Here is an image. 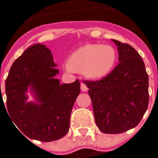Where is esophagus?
<instances>
[{"instance_id": "1", "label": "esophagus", "mask_w": 158, "mask_h": 158, "mask_svg": "<svg viewBox=\"0 0 158 158\" xmlns=\"http://www.w3.org/2000/svg\"><path fill=\"white\" fill-rule=\"evenodd\" d=\"M81 91H83V92H86L88 91V87L86 86V84L85 83H83V82H81Z\"/></svg>"}]
</instances>
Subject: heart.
<instances>
[{
  "instance_id": "b5f03b06",
  "label": "heart",
  "mask_w": 158,
  "mask_h": 158,
  "mask_svg": "<svg viewBox=\"0 0 158 158\" xmlns=\"http://www.w3.org/2000/svg\"><path fill=\"white\" fill-rule=\"evenodd\" d=\"M116 61L117 51L113 46L89 43L72 54L65 69L69 72H82L90 79H99L108 76L114 69Z\"/></svg>"
}]
</instances>
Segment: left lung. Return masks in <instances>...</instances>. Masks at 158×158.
<instances>
[{
    "label": "left lung",
    "mask_w": 158,
    "mask_h": 158,
    "mask_svg": "<svg viewBox=\"0 0 158 158\" xmlns=\"http://www.w3.org/2000/svg\"><path fill=\"white\" fill-rule=\"evenodd\" d=\"M119 64L99 81H84L89 88L95 121L106 134H119L135 128L149 104V77L144 62L134 48L113 40Z\"/></svg>",
    "instance_id": "1"
}]
</instances>
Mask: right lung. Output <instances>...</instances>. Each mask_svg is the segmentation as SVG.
I'll list each match as a JSON object with an SVG mask.
<instances>
[{
  "mask_svg": "<svg viewBox=\"0 0 158 158\" xmlns=\"http://www.w3.org/2000/svg\"><path fill=\"white\" fill-rule=\"evenodd\" d=\"M56 66L51 51L37 43L27 48L10 68L5 83L8 115L18 131L30 139L58 140L69 129L80 82L61 84L55 77L59 74ZM27 92L35 101H27Z\"/></svg>",
  "mask_w": 158,
  "mask_h": 158,
  "instance_id": "add662e5",
  "label": "right lung"
}]
</instances>
